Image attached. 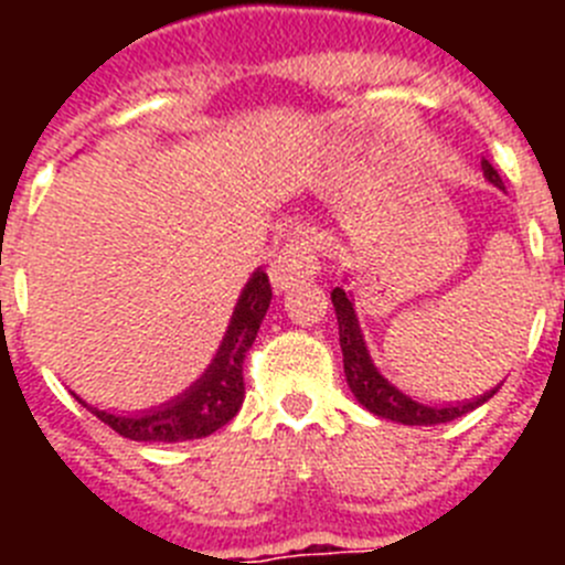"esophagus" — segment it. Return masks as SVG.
Masks as SVG:
<instances>
[{
    "label": "esophagus",
    "instance_id": "esophagus-1",
    "mask_svg": "<svg viewBox=\"0 0 565 565\" xmlns=\"http://www.w3.org/2000/svg\"><path fill=\"white\" fill-rule=\"evenodd\" d=\"M319 271V252L317 239L308 232L294 234L286 243V248L277 254V259L268 268V277H271V286L277 291H288L291 286L302 282V279L313 277Z\"/></svg>",
    "mask_w": 565,
    "mask_h": 565
}]
</instances>
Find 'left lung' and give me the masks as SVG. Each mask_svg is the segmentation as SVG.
Segmentation results:
<instances>
[{
    "instance_id": "left-lung-1",
    "label": "left lung",
    "mask_w": 565,
    "mask_h": 565,
    "mask_svg": "<svg viewBox=\"0 0 565 565\" xmlns=\"http://www.w3.org/2000/svg\"><path fill=\"white\" fill-rule=\"evenodd\" d=\"M481 169H483V178H487L492 186L503 189L501 174L495 172L492 163L481 161ZM331 302L339 322V344H342V356H344V379H348V387H351V393L356 396V402L362 404L364 411H371L373 416L391 418V422H398V424L430 427V424H447L452 422V418L467 416V413L481 407L483 402H489V398L498 393V387H492V391L472 398V402H458V404L416 402L413 396L398 391L396 384L387 382V379L379 373L376 364H373L371 353H367V344H364L362 328H359L356 311H353L351 294L344 291L342 286H337L331 291Z\"/></svg>"
}]
</instances>
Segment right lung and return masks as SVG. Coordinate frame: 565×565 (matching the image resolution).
Instances as JSON below:
<instances>
[{"mask_svg": "<svg viewBox=\"0 0 565 565\" xmlns=\"http://www.w3.org/2000/svg\"><path fill=\"white\" fill-rule=\"evenodd\" d=\"M268 306H271V282H268L266 271L257 268L246 282V288H243V294H239L226 337H223L206 373L186 393H181L169 404H161V407L147 413H135V416H124V413L98 411L84 398H78L76 393L73 396L93 416L102 418L107 427H113L118 436L129 438V441L172 444L212 436L214 430H221L223 424L237 416L239 404H243V396H246L243 362H246L248 348L257 339Z\"/></svg>", "mask_w": 565, "mask_h": 565, "instance_id": "1", "label": "right lung"}]
</instances>
